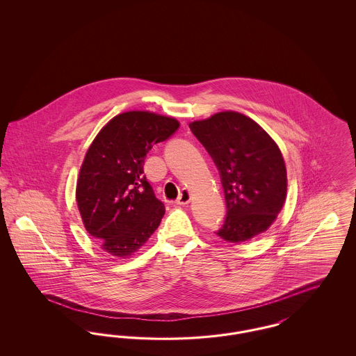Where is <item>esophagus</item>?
Masks as SVG:
<instances>
[{"label":"esophagus","mask_w":356,"mask_h":356,"mask_svg":"<svg viewBox=\"0 0 356 356\" xmlns=\"http://www.w3.org/2000/svg\"><path fill=\"white\" fill-rule=\"evenodd\" d=\"M191 202V195H189V192L184 189L181 193H180V196H179V199L176 200V204L177 205H186V204Z\"/></svg>","instance_id":"esophagus-1"}]
</instances>
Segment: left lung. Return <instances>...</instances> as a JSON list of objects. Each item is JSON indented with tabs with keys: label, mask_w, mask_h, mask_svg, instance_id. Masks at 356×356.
<instances>
[{
	"label": "left lung",
	"mask_w": 356,
	"mask_h": 356,
	"mask_svg": "<svg viewBox=\"0 0 356 356\" xmlns=\"http://www.w3.org/2000/svg\"><path fill=\"white\" fill-rule=\"evenodd\" d=\"M189 128L220 175L227 215L215 234L243 243L268 229L287 195V170L275 141L237 112H220Z\"/></svg>",
	"instance_id": "8db88e82"
}]
</instances>
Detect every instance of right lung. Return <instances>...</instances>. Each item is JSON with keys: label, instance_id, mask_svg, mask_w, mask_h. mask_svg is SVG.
<instances>
[{"label": "right lung", "instance_id": "obj_1", "mask_svg": "<svg viewBox=\"0 0 356 356\" xmlns=\"http://www.w3.org/2000/svg\"><path fill=\"white\" fill-rule=\"evenodd\" d=\"M179 129L172 118L125 112L111 120L85 154L76 199L85 228L113 256L136 252L165 213L144 175L153 145Z\"/></svg>", "mask_w": 356, "mask_h": 356}]
</instances>
